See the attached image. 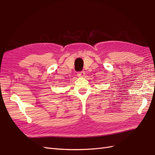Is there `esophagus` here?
<instances>
[{"label": "esophagus", "instance_id": "obj_1", "mask_svg": "<svg viewBox=\"0 0 155 155\" xmlns=\"http://www.w3.org/2000/svg\"><path fill=\"white\" fill-rule=\"evenodd\" d=\"M78 76L79 77H83L85 76V71H80V72H78Z\"/></svg>", "mask_w": 155, "mask_h": 155}]
</instances>
